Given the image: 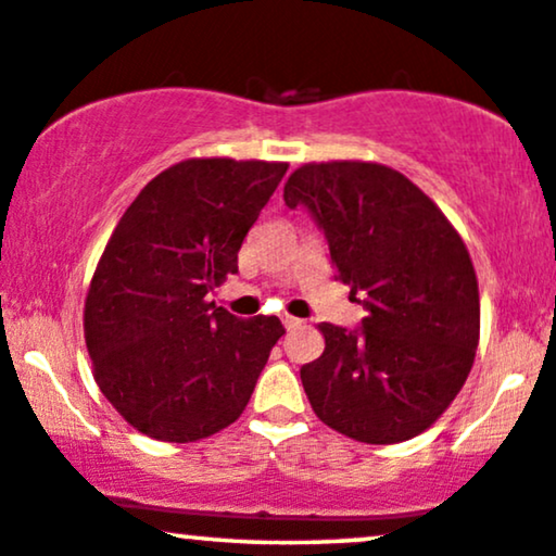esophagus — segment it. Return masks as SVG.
I'll list each match as a JSON object with an SVG mask.
<instances>
[{
  "mask_svg": "<svg viewBox=\"0 0 556 556\" xmlns=\"http://www.w3.org/2000/svg\"><path fill=\"white\" fill-rule=\"evenodd\" d=\"M282 323H285V328H287V330L300 328V325H302V320H298V317H292V315H285V317H282Z\"/></svg>",
  "mask_w": 556,
  "mask_h": 556,
  "instance_id": "1",
  "label": "esophagus"
}]
</instances>
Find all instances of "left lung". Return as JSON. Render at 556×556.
<instances>
[{
    "instance_id": "obj_1",
    "label": "left lung",
    "mask_w": 556,
    "mask_h": 556,
    "mask_svg": "<svg viewBox=\"0 0 556 556\" xmlns=\"http://www.w3.org/2000/svg\"><path fill=\"white\" fill-rule=\"evenodd\" d=\"M285 203L313 213L338 279L366 307L358 330L317 325L325 351L300 368L313 412L368 445L417 438L476 361L478 279L460 233L409 177L379 162L302 165Z\"/></svg>"
}]
</instances>
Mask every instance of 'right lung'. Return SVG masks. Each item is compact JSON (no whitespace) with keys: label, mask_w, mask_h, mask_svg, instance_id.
Masks as SVG:
<instances>
[{"label":"right lung","mask_w":556,"mask_h":556,"mask_svg":"<svg viewBox=\"0 0 556 556\" xmlns=\"http://www.w3.org/2000/svg\"><path fill=\"white\" fill-rule=\"evenodd\" d=\"M287 162L192 157L167 167L124 211L84 307L93 379L152 440L195 442L247 409L279 317L241 320L208 292L239 271V249Z\"/></svg>","instance_id":"1"}]
</instances>
